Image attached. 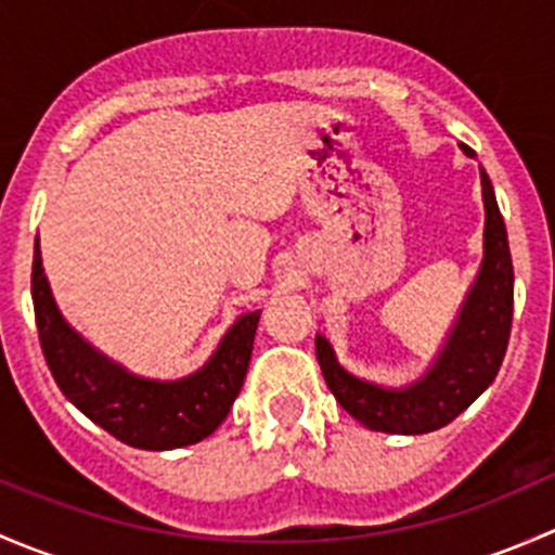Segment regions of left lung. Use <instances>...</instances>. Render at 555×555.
I'll list each match as a JSON object with an SVG mask.
<instances>
[{
  "mask_svg": "<svg viewBox=\"0 0 555 555\" xmlns=\"http://www.w3.org/2000/svg\"><path fill=\"white\" fill-rule=\"evenodd\" d=\"M473 158V150L464 147ZM483 184V262L469 287L433 367L405 386H384L346 371L324 335H317V360L335 400L367 429L389 435H424L446 427L467 411L500 373L513 322V260L505 220L496 206L489 173Z\"/></svg>",
  "mask_w": 555,
  "mask_h": 555,
  "instance_id": "1",
  "label": "left lung"
}]
</instances>
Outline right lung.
Listing matches in <instances>:
<instances>
[{"mask_svg":"<svg viewBox=\"0 0 555 555\" xmlns=\"http://www.w3.org/2000/svg\"><path fill=\"white\" fill-rule=\"evenodd\" d=\"M31 300L44 362L66 400L120 443L171 451L209 438L231 411L249 367L260 311L242 313L204 367L184 378H144L88 344L55 306L42 271L39 238Z\"/></svg>","mask_w":555,"mask_h":555,"instance_id":"1","label":"right lung"}]
</instances>
